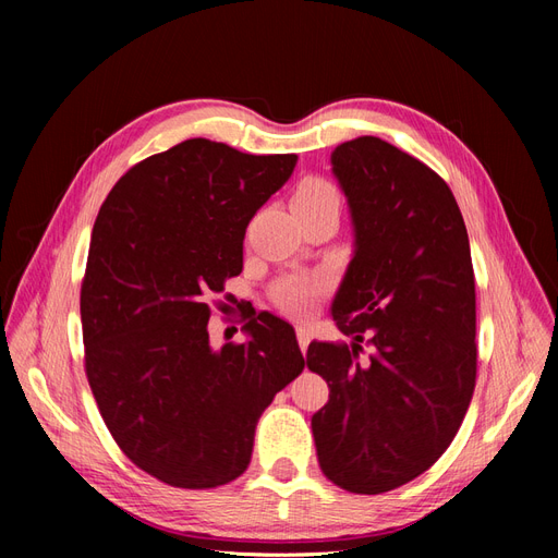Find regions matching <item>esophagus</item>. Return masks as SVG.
<instances>
[{"label": "esophagus", "instance_id": "34e87169", "mask_svg": "<svg viewBox=\"0 0 558 558\" xmlns=\"http://www.w3.org/2000/svg\"><path fill=\"white\" fill-rule=\"evenodd\" d=\"M295 332H298V344H300V351L305 353V351H307V347H310V342H312V330H310V328H305V326H298V328H295Z\"/></svg>", "mask_w": 558, "mask_h": 558}]
</instances>
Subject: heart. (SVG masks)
Here are the masks:
<instances>
[{
  "label": "heart",
  "mask_w": 558,
  "mask_h": 558,
  "mask_svg": "<svg viewBox=\"0 0 558 558\" xmlns=\"http://www.w3.org/2000/svg\"><path fill=\"white\" fill-rule=\"evenodd\" d=\"M300 205L340 207V193L326 179H307L300 183L293 195V207ZM320 291H324V283L318 279H291L277 291V305L293 316H305L314 307Z\"/></svg>",
  "instance_id": "obj_1"
}]
</instances>
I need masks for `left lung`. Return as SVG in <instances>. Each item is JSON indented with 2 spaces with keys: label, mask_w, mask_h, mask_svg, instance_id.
<instances>
[{
  "label": "left lung",
  "mask_w": 558,
  "mask_h": 558,
  "mask_svg": "<svg viewBox=\"0 0 558 558\" xmlns=\"http://www.w3.org/2000/svg\"><path fill=\"white\" fill-rule=\"evenodd\" d=\"M330 162L353 226L330 314L353 342L307 349L330 388L312 433L324 475L375 496L426 472L463 424L477 377L475 272L461 209L428 165L379 137L340 144Z\"/></svg>",
  "instance_id": "left-lung-1"
}]
</instances>
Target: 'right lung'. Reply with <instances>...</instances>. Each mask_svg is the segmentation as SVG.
Returning a JSON list of instances; mask_svg holds the SVG:
<instances>
[{"label": "right lung", "instance_id": "obj_1", "mask_svg": "<svg viewBox=\"0 0 558 558\" xmlns=\"http://www.w3.org/2000/svg\"><path fill=\"white\" fill-rule=\"evenodd\" d=\"M295 162L185 140L128 170L97 214L81 286L88 384L116 445L170 486L238 480L260 414L305 367L269 312L244 316V344L214 349L207 330L248 221Z\"/></svg>", "mask_w": 558, "mask_h": 558}]
</instances>
